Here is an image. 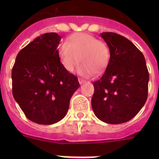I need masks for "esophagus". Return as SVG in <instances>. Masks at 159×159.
I'll list each match as a JSON object with an SVG mask.
<instances>
[{"mask_svg":"<svg viewBox=\"0 0 159 159\" xmlns=\"http://www.w3.org/2000/svg\"><path fill=\"white\" fill-rule=\"evenodd\" d=\"M78 80H79V83H80V84H83L84 83H85V80H83V79H81V78H79Z\"/></svg>","mask_w":159,"mask_h":159,"instance_id":"1","label":"esophagus"}]
</instances>
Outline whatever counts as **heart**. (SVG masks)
<instances>
[{
    "instance_id": "obj_1",
    "label": "heart",
    "mask_w": 159,
    "mask_h": 159,
    "mask_svg": "<svg viewBox=\"0 0 159 159\" xmlns=\"http://www.w3.org/2000/svg\"><path fill=\"white\" fill-rule=\"evenodd\" d=\"M60 62L66 71L71 72L78 64V74L89 77L102 73L109 65L111 52L102 40L87 33H75L67 38L59 48Z\"/></svg>"
}]
</instances>
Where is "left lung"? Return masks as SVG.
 <instances>
[{
  "label": "left lung",
  "instance_id": "obj_1",
  "mask_svg": "<svg viewBox=\"0 0 159 159\" xmlns=\"http://www.w3.org/2000/svg\"><path fill=\"white\" fill-rule=\"evenodd\" d=\"M101 37L110 48L109 65L94 83L92 110L101 121L126 123L139 113L148 95L149 73L143 53L134 43L115 32Z\"/></svg>",
  "mask_w": 159,
  "mask_h": 159
}]
</instances>
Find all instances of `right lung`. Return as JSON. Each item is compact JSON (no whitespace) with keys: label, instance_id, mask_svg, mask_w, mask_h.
Here are the masks:
<instances>
[{"label":"right lung","instance_id":"add662e5","mask_svg":"<svg viewBox=\"0 0 159 159\" xmlns=\"http://www.w3.org/2000/svg\"><path fill=\"white\" fill-rule=\"evenodd\" d=\"M61 36L41 35L19 52L12 71V95L26 117L42 125L64 119L78 79L64 69L57 47Z\"/></svg>","mask_w":159,"mask_h":159}]
</instances>
